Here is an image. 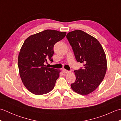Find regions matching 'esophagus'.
Here are the masks:
<instances>
[{
	"label": "esophagus",
	"mask_w": 121,
	"mask_h": 121,
	"mask_svg": "<svg viewBox=\"0 0 121 121\" xmlns=\"http://www.w3.org/2000/svg\"><path fill=\"white\" fill-rule=\"evenodd\" d=\"M62 72H63V73H68L70 72V71L66 70H65V69H63Z\"/></svg>",
	"instance_id": "1"
}]
</instances>
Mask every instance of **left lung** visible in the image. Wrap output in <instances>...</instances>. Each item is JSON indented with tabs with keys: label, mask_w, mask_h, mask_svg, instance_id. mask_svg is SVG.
Returning <instances> with one entry per match:
<instances>
[{
	"label": "left lung",
	"mask_w": 121,
	"mask_h": 121,
	"mask_svg": "<svg viewBox=\"0 0 121 121\" xmlns=\"http://www.w3.org/2000/svg\"><path fill=\"white\" fill-rule=\"evenodd\" d=\"M66 38L71 46L76 61L84 66L74 71L76 80L71 84L73 91L86 95L94 91L104 78L107 59L99 41L81 30L68 33Z\"/></svg>",
	"instance_id": "left-lung-1"
}]
</instances>
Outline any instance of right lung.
Segmentation results:
<instances>
[{
	"label": "right lung",
	"mask_w": 121,
	"mask_h": 121,
	"mask_svg": "<svg viewBox=\"0 0 121 121\" xmlns=\"http://www.w3.org/2000/svg\"><path fill=\"white\" fill-rule=\"evenodd\" d=\"M66 34L47 30L30 36L24 41L18 56V66L23 83L32 93L42 95L53 89L60 71L47 68L45 64L48 60L53 62L54 45Z\"/></svg>",
	"instance_id": "1"
}]
</instances>
